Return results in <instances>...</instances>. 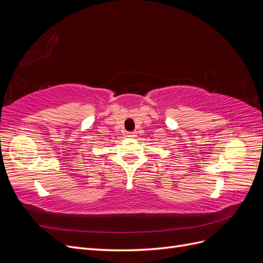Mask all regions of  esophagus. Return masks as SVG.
Wrapping results in <instances>:
<instances>
[{"instance_id":"esophagus-1","label":"esophagus","mask_w":263,"mask_h":263,"mask_svg":"<svg viewBox=\"0 0 263 263\" xmlns=\"http://www.w3.org/2000/svg\"><path fill=\"white\" fill-rule=\"evenodd\" d=\"M127 136H128V137H135V136H136V133H135V132H128V133H127Z\"/></svg>"}]
</instances>
